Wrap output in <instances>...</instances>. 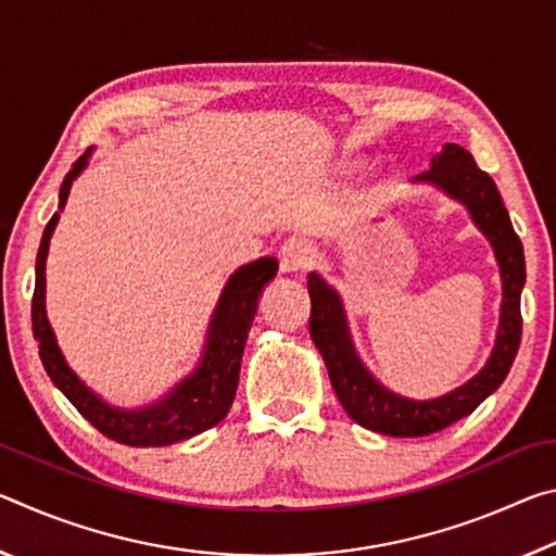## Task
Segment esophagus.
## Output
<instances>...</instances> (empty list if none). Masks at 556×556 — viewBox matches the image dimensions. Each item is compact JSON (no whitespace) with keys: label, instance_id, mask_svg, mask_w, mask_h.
Segmentation results:
<instances>
[{"label":"esophagus","instance_id":"obj_1","mask_svg":"<svg viewBox=\"0 0 556 556\" xmlns=\"http://www.w3.org/2000/svg\"><path fill=\"white\" fill-rule=\"evenodd\" d=\"M312 262H314V248L308 240L291 238L281 244L279 267L281 271H287V275H301V271L312 267Z\"/></svg>","mask_w":556,"mask_h":556}]
</instances>
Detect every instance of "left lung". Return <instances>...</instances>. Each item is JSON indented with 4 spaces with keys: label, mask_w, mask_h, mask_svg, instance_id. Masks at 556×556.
Returning <instances> with one entry per match:
<instances>
[{
    "label": "left lung",
    "mask_w": 556,
    "mask_h": 556,
    "mask_svg": "<svg viewBox=\"0 0 556 556\" xmlns=\"http://www.w3.org/2000/svg\"><path fill=\"white\" fill-rule=\"evenodd\" d=\"M417 181L437 186L454 201L464 203L478 230L493 244L503 279L501 326H497L493 353L476 378H470L444 397L409 400L394 394L372 378L355 353L338 291L318 275H308V296H312L308 331H312L318 353L324 355L336 397L341 400L353 421L388 437H427L468 417L488 394L501 388L510 372L522 336V242L513 230L510 215L505 211L493 178L476 166L473 156L464 147L444 144L441 154L431 159L429 172L419 174Z\"/></svg>",
    "instance_id": "1"
}]
</instances>
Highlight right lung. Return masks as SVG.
I'll return each mask as SVG.
<instances>
[{"instance_id":"1","label":"right lung","mask_w":556,"mask_h":556,"mask_svg":"<svg viewBox=\"0 0 556 556\" xmlns=\"http://www.w3.org/2000/svg\"><path fill=\"white\" fill-rule=\"evenodd\" d=\"M92 149H88L63 178L59 211L68 201L71 186L88 166ZM61 213H53L41 238L39 255H36V287L31 299L34 338L39 341V355L46 372L73 407L86 417L92 427L108 439L125 446H172L176 441L191 439L211 429L228 414L240 380V361L248 341L252 318L257 314V299L269 279L277 275V260L262 257L240 267L228 279L215 306L208 336H205L203 355L199 368L184 378L176 388L147 407L122 409L112 407L98 397L78 375H75L55 343L53 328L46 318V255L49 242Z\"/></svg>"}]
</instances>
